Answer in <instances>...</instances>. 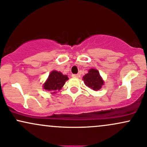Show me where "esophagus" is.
Instances as JSON below:
<instances>
[{"mask_svg":"<svg viewBox=\"0 0 147 147\" xmlns=\"http://www.w3.org/2000/svg\"><path fill=\"white\" fill-rule=\"evenodd\" d=\"M72 77L74 78H79V77H80V74H74L72 75Z\"/></svg>","mask_w":147,"mask_h":147,"instance_id":"obj_1","label":"esophagus"}]
</instances>
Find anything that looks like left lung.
<instances>
[{
  "instance_id": "left-lung-1",
  "label": "left lung",
  "mask_w": 147,
  "mask_h": 147,
  "mask_svg": "<svg viewBox=\"0 0 147 147\" xmlns=\"http://www.w3.org/2000/svg\"><path fill=\"white\" fill-rule=\"evenodd\" d=\"M83 80L86 86L96 91L100 89L101 87L104 84V82L100 76L99 72L96 69L89 70L88 73L86 74L83 77Z\"/></svg>"
}]
</instances>
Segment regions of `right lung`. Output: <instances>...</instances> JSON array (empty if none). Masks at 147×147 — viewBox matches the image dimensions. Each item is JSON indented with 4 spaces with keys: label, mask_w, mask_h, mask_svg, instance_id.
Here are the masks:
<instances>
[{
    "label": "right lung",
    "mask_w": 147,
    "mask_h": 147,
    "mask_svg": "<svg viewBox=\"0 0 147 147\" xmlns=\"http://www.w3.org/2000/svg\"><path fill=\"white\" fill-rule=\"evenodd\" d=\"M67 80H68V77L67 75H63L61 72L54 70L49 74V77L45 83L43 87L45 90L50 91L60 90ZM53 93H55V92H53Z\"/></svg>",
    "instance_id": "1"
}]
</instances>
